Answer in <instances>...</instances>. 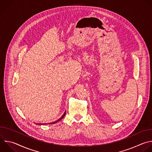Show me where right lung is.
Listing matches in <instances>:
<instances>
[{
    "label": "right lung",
    "mask_w": 152,
    "mask_h": 152,
    "mask_svg": "<svg viewBox=\"0 0 152 152\" xmlns=\"http://www.w3.org/2000/svg\"><path fill=\"white\" fill-rule=\"evenodd\" d=\"M65 115H66V112H64V113L63 115V116L58 119V120H57V121H55V122H52V123H50V124H56V123H57V122H58V121H60V120H61L64 116H65ZM46 124H38V125H46Z\"/></svg>",
    "instance_id": "add662e5"
}]
</instances>
